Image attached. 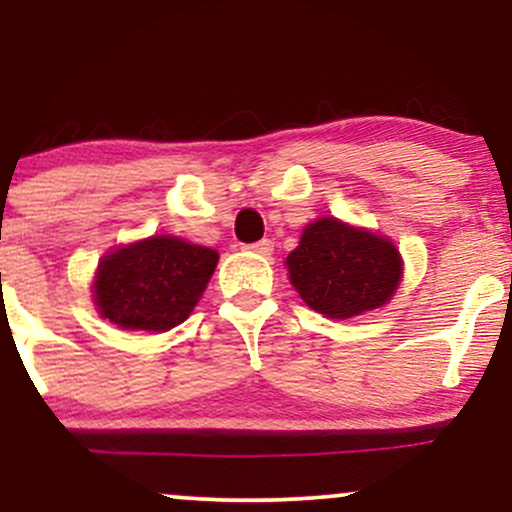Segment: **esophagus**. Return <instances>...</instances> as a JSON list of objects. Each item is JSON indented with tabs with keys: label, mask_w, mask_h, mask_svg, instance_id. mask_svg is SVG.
Instances as JSON below:
<instances>
[{
	"label": "esophagus",
	"mask_w": 512,
	"mask_h": 512,
	"mask_svg": "<svg viewBox=\"0 0 512 512\" xmlns=\"http://www.w3.org/2000/svg\"><path fill=\"white\" fill-rule=\"evenodd\" d=\"M245 250L255 252V255H272L274 243H272V240H269V238H262V240H257V243L245 245Z\"/></svg>",
	"instance_id": "34e87169"
}]
</instances>
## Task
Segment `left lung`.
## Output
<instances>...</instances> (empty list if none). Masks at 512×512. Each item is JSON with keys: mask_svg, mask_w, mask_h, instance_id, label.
Listing matches in <instances>:
<instances>
[{"mask_svg": "<svg viewBox=\"0 0 512 512\" xmlns=\"http://www.w3.org/2000/svg\"><path fill=\"white\" fill-rule=\"evenodd\" d=\"M286 267L303 301L315 313L337 320L380 308L402 281V257L390 238L334 216L303 228Z\"/></svg>", "mask_w": 512, "mask_h": 512, "instance_id": "left-lung-1", "label": "left lung"}]
</instances>
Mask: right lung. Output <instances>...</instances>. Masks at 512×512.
Instances as JSON below:
<instances>
[{
	"label": "right lung",
	"mask_w": 512,
	"mask_h": 512,
	"mask_svg": "<svg viewBox=\"0 0 512 512\" xmlns=\"http://www.w3.org/2000/svg\"><path fill=\"white\" fill-rule=\"evenodd\" d=\"M219 252L178 236H151L98 262L93 303L122 330L168 332L190 317L214 274Z\"/></svg>",
	"instance_id": "right-lung-1"
}]
</instances>
